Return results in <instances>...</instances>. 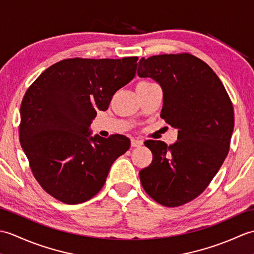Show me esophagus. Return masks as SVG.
I'll use <instances>...</instances> for the list:
<instances>
[{"instance_id":"1","label":"esophagus","mask_w":254,"mask_h":254,"mask_svg":"<svg viewBox=\"0 0 254 254\" xmlns=\"http://www.w3.org/2000/svg\"><path fill=\"white\" fill-rule=\"evenodd\" d=\"M131 145H132V147H138V146H141V145H143V141H141V139L132 138L131 139Z\"/></svg>"}]
</instances>
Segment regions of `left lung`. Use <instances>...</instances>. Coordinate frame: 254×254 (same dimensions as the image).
<instances>
[{
	"label": "left lung",
	"instance_id": "1",
	"mask_svg": "<svg viewBox=\"0 0 254 254\" xmlns=\"http://www.w3.org/2000/svg\"><path fill=\"white\" fill-rule=\"evenodd\" d=\"M137 75L163 89L160 117L178 130V141L144 144L153 161L139 171L145 192L176 207L198 196L227 157L234 108L224 85L206 63L189 53L139 60Z\"/></svg>",
	"mask_w": 254,
	"mask_h": 254
}]
</instances>
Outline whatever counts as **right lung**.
<instances>
[{"label":"right lung","mask_w":254,"mask_h":254,"mask_svg":"<svg viewBox=\"0 0 254 254\" xmlns=\"http://www.w3.org/2000/svg\"><path fill=\"white\" fill-rule=\"evenodd\" d=\"M137 57L67 59L27 89L19 139L42 189L65 204L88 201L104 187L112 164L130 148L127 136L91 135L97 111L135 76Z\"/></svg>","instance_id":"right-lung-1"}]
</instances>
